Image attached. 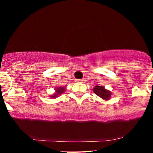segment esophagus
Instances as JSON below:
<instances>
[{
    "mask_svg": "<svg viewBox=\"0 0 153 153\" xmlns=\"http://www.w3.org/2000/svg\"><path fill=\"white\" fill-rule=\"evenodd\" d=\"M85 80V78H82V79H78V80H76V81L78 82H84V81Z\"/></svg>",
    "mask_w": 153,
    "mask_h": 153,
    "instance_id": "34e87169",
    "label": "esophagus"
}]
</instances>
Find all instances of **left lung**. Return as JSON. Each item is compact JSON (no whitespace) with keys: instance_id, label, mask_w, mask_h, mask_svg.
Here are the masks:
<instances>
[{"instance_id":"1","label":"left lung","mask_w":153,"mask_h":153,"mask_svg":"<svg viewBox=\"0 0 153 153\" xmlns=\"http://www.w3.org/2000/svg\"><path fill=\"white\" fill-rule=\"evenodd\" d=\"M93 91L97 95L100 97L104 100H109L110 96H111V92L105 90L104 87L102 86H95L93 89Z\"/></svg>"}]
</instances>
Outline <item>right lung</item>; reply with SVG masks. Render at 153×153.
Listing matches in <instances>:
<instances>
[{"label":"right lung","instance_id":"add662e5","mask_svg":"<svg viewBox=\"0 0 153 153\" xmlns=\"http://www.w3.org/2000/svg\"><path fill=\"white\" fill-rule=\"evenodd\" d=\"M64 90L65 89L63 88H57L56 89V93L55 94H53V96H52V97H56L58 96V95H59V94H62L63 92H64Z\"/></svg>","mask_w":153,"mask_h":153}]
</instances>
